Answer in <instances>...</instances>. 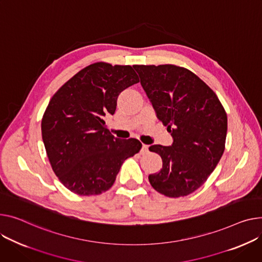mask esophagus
<instances>
[{"label": "esophagus", "instance_id": "34e87169", "mask_svg": "<svg viewBox=\"0 0 262 262\" xmlns=\"http://www.w3.org/2000/svg\"><path fill=\"white\" fill-rule=\"evenodd\" d=\"M147 152H148V145L142 144V148H141V150H140V154H141V155H145V154H147Z\"/></svg>", "mask_w": 262, "mask_h": 262}]
</instances>
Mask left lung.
Listing matches in <instances>:
<instances>
[{
  "instance_id": "obj_1",
  "label": "left lung",
  "mask_w": 262,
  "mask_h": 262,
  "mask_svg": "<svg viewBox=\"0 0 262 262\" xmlns=\"http://www.w3.org/2000/svg\"><path fill=\"white\" fill-rule=\"evenodd\" d=\"M157 117L173 138L171 146L151 145L162 168L149 183L170 198L198 189L217 166L225 148L228 116L214 91L187 68L134 65Z\"/></svg>"
}]
</instances>
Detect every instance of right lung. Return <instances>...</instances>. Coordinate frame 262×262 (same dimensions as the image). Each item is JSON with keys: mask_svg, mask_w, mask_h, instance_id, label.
<instances>
[{"mask_svg": "<svg viewBox=\"0 0 262 262\" xmlns=\"http://www.w3.org/2000/svg\"><path fill=\"white\" fill-rule=\"evenodd\" d=\"M139 82L130 65L86 66L52 96L42 118L48 160L61 183L81 196L108 190L120 167L141 149L137 139L119 140L103 117L114 115L121 92Z\"/></svg>", "mask_w": 262, "mask_h": 262, "instance_id": "right-lung-1", "label": "right lung"}]
</instances>
